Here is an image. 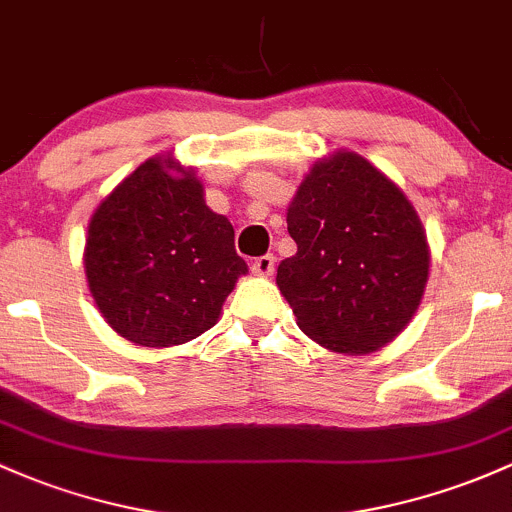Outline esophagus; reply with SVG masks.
I'll return each mask as SVG.
<instances>
[{"mask_svg": "<svg viewBox=\"0 0 512 512\" xmlns=\"http://www.w3.org/2000/svg\"><path fill=\"white\" fill-rule=\"evenodd\" d=\"M251 268H254V273H258V276H271L273 268H276V256L273 254L258 256L256 261L251 263Z\"/></svg>", "mask_w": 512, "mask_h": 512, "instance_id": "obj_1", "label": "esophagus"}]
</instances>
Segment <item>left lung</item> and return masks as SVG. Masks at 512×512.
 Segmentation results:
<instances>
[{
    "label": "left lung",
    "instance_id": "8db88e82",
    "mask_svg": "<svg viewBox=\"0 0 512 512\" xmlns=\"http://www.w3.org/2000/svg\"><path fill=\"white\" fill-rule=\"evenodd\" d=\"M298 254L278 288L298 327L339 354H371L412 320L430 273L415 207L359 153L315 163L288 207Z\"/></svg>",
    "mask_w": 512,
    "mask_h": 512
}]
</instances>
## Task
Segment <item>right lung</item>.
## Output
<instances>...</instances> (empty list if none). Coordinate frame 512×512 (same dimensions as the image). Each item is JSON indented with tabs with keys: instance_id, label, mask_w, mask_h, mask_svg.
I'll return each instance as SVG.
<instances>
[{
	"instance_id": "obj_1",
	"label": "right lung",
	"mask_w": 512,
	"mask_h": 512,
	"mask_svg": "<svg viewBox=\"0 0 512 512\" xmlns=\"http://www.w3.org/2000/svg\"><path fill=\"white\" fill-rule=\"evenodd\" d=\"M170 158L139 166L97 207L85 244L92 298L139 346L185 344L214 327L246 273L234 227L202 200V183Z\"/></svg>"
}]
</instances>
